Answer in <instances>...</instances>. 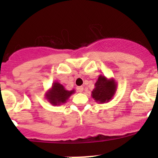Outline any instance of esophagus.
<instances>
[{
	"instance_id": "esophagus-1",
	"label": "esophagus",
	"mask_w": 158,
	"mask_h": 158,
	"mask_svg": "<svg viewBox=\"0 0 158 158\" xmlns=\"http://www.w3.org/2000/svg\"><path fill=\"white\" fill-rule=\"evenodd\" d=\"M77 90H78V92H83V87H82V86H79L77 88Z\"/></svg>"
}]
</instances>
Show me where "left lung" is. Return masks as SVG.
<instances>
[{
    "mask_svg": "<svg viewBox=\"0 0 158 158\" xmlns=\"http://www.w3.org/2000/svg\"><path fill=\"white\" fill-rule=\"evenodd\" d=\"M117 85V82L113 78L108 79L103 75H99L91 95L94 100L99 104L109 102L115 94Z\"/></svg>",
    "mask_w": 158,
    "mask_h": 158,
    "instance_id": "8db88e82",
    "label": "left lung"
}]
</instances>
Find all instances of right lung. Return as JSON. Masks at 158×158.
<instances>
[{
	"label": "right lung",
	"instance_id": "1",
	"mask_svg": "<svg viewBox=\"0 0 158 158\" xmlns=\"http://www.w3.org/2000/svg\"><path fill=\"white\" fill-rule=\"evenodd\" d=\"M73 93H75V89L67 90L60 82L54 81L51 88L46 92L45 97L52 106H61L67 102Z\"/></svg>",
	"mask_w": 158,
	"mask_h": 158
}]
</instances>
